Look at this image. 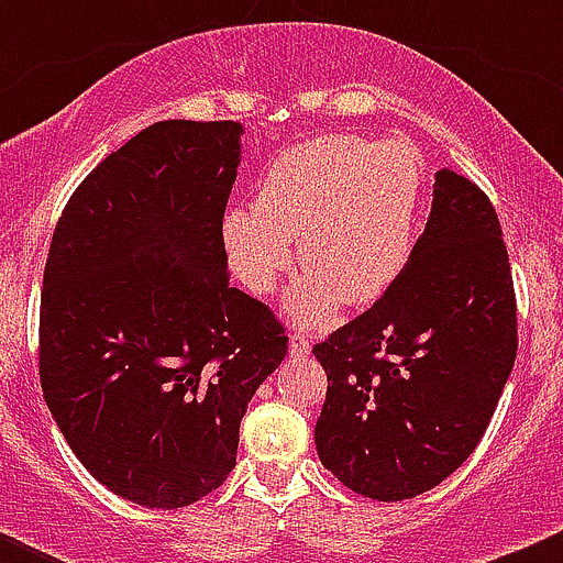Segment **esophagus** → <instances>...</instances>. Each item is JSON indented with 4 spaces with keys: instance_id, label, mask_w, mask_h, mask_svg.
Returning <instances> with one entry per match:
<instances>
[{
    "instance_id": "esophagus-1",
    "label": "esophagus",
    "mask_w": 563,
    "mask_h": 563,
    "mask_svg": "<svg viewBox=\"0 0 563 563\" xmlns=\"http://www.w3.org/2000/svg\"><path fill=\"white\" fill-rule=\"evenodd\" d=\"M288 354L291 356H308L310 354V338L305 332L291 334V345H288Z\"/></svg>"
}]
</instances>
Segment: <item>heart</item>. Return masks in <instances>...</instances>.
<instances>
[{
  "label": "heart",
  "mask_w": 563,
  "mask_h": 563,
  "mask_svg": "<svg viewBox=\"0 0 563 563\" xmlns=\"http://www.w3.org/2000/svg\"><path fill=\"white\" fill-rule=\"evenodd\" d=\"M419 157L402 141L323 133L266 163L253 207L223 214L225 258L242 286L272 294L299 264L310 272L288 299L305 327L329 323L343 299L376 302L400 275L417 218Z\"/></svg>",
  "instance_id": "1"
}]
</instances>
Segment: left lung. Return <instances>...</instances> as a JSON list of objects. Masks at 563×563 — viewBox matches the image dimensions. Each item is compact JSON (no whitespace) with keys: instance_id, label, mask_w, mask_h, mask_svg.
Returning a JSON list of instances; mask_svg holds the SVG:
<instances>
[{"instance_id":"1","label":"left lung","mask_w":563,"mask_h":563,"mask_svg":"<svg viewBox=\"0 0 563 563\" xmlns=\"http://www.w3.org/2000/svg\"><path fill=\"white\" fill-rule=\"evenodd\" d=\"M313 354L329 382L318 457L345 487L402 501L457 471L518 354L512 266L485 190L439 172L408 264Z\"/></svg>"}]
</instances>
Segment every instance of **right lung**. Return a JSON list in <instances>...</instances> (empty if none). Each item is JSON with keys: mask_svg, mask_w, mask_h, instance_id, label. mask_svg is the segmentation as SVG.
Returning a JSON list of instances; mask_svg holds the SVG:
<instances>
[{"mask_svg": "<svg viewBox=\"0 0 563 563\" xmlns=\"http://www.w3.org/2000/svg\"><path fill=\"white\" fill-rule=\"evenodd\" d=\"M242 128L155 122L56 220L40 291V387L108 490L179 509L236 465L240 422L288 354L283 321L231 286L225 203Z\"/></svg>", "mask_w": 563, "mask_h": 563, "instance_id": "add662e5", "label": "right lung"}]
</instances>
